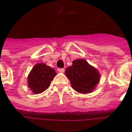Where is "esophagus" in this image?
Returning <instances> with one entry per match:
<instances>
[{
	"label": "esophagus",
	"instance_id": "obj_1",
	"mask_svg": "<svg viewBox=\"0 0 132 132\" xmlns=\"http://www.w3.org/2000/svg\"><path fill=\"white\" fill-rule=\"evenodd\" d=\"M58 71L61 72V73H63V72L65 71V69H61V68H59V69H58Z\"/></svg>",
	"mask_w": 132,
	"mask_h": 132
}]
</instances>
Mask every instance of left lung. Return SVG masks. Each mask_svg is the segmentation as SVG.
Listing matches in <instances>:
<instances>
[{"instance_id":"8db88e82","label":"left lung","mask_w":132,"mask_h":132,"mask_svg":"<svg viewBox=\"0 0 132 132\" xmlns=\"http://www.w3.org/2000/svg\"><path fill=\"white\" fill-rule=\"evenodd\" d=\"M75 90L80 93H88L95 88L100 80V74L94 67L84 59L73 61V65L65 71Z\"/></svg>"}]
</instances>
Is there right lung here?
<instances>
[{
  "mask_svg": "<svg viewBox=\"0 0 132 132\" xmlns=\"http://www.w3.org/2000/svg\"><path fill=\"white\" fill-rule=\"evenodd\" d=\"M56 75L54 69L42 63L36 64L28 76V86L36 94L44 91Z\"/></svg>",
  "mask_w": 132,
  "mask_h": 132,
  "instance_id": "obj_1",
  "label": "right lung"
}]
</instances>
